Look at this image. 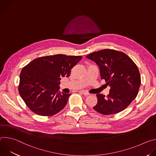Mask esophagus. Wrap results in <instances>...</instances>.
Returning a JSON list of instances; mask_svg holds the SVG:
<instances>
[{
	"label": "esophagus",
	"mask_w": 156,
	"mask_h": 156,
	"mask_svg": "<svg viewBox=\"0 0 156 156\" xmlns=\"http://www.w3.org/2000/svg\"><path fill=\"white\" fill-rule=\"evenodd\" d=\"M80 93H81V94H83V95H84V96H88V95H90V93H87V92H86V91H84V90H81V91H80Z\"/></svg>",
	"instance_id": "34e87169"
}]
</instances>
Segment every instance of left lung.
Masks as SVG:
<instances>
[{
    "instance_id": "8db88e82",
    "label": "left lung",
    "mask_w": 156,
    "mask_h": 156,
    "mask_svg": "<svg viewBox=\"0 0 156 156\" xmlns=\"http://www.w3.org/2000/svg\"><path fill=\"white\" fill-rule=\"evenodd\" d=\"M98 65L102 80L110 87L105 97L96 94L98 103L93 108L103 115L117 114L125 109L138 95L141 76L136 65L125 53L104 49L86 56Z\"/></svg>"
}]
</instances>
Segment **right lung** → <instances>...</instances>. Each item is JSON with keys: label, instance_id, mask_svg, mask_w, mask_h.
Returning a JSON list of instances; mask_svg holds the SVG:
<instances>
[{"label": "right lung", "instance_id": "obj_1", "mask_svg": "<svg viewBox=\"0 0 156 156\" xmlns=\"http://www.w3.org/2000/svg\"><path fill=\"white\" fill-rule=\"evenodd\" d=\"M82 57L57 54L37 58L22 69L18 91L33 112L42 116L59 112L71 94L60 93L62 77H68Z\"/></svg>", "mask_w": 156, "mask_h": 156}]
</instances>
